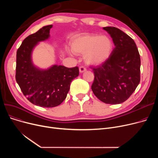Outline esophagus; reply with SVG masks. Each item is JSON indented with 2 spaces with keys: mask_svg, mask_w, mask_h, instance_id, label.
Segmentation results:
<instances>
[{
  "mask_svg": "<svg viewBox=\"0 0 158 158\" xmlns=\"http://www.w3.org/2000/svg\"><path fill=\"white\" fill-rule=\"evenodd\" d=\"M86 70V69L83 66H80V67H79V72H80V73H83Z\"/></svg>",
  "mask_w": 158,
  "mask_h": 158,
  "instance_id": "esophagus-1",
  "label": "esophagus"
}]
</instances>
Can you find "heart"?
I'll return each mask as SVG.
<instances>
[{"instance_id":"b5f03b06","label":"heart","mask_w":158,"mask_h":158,"mask_svg":"<svg viewBox=\"0 0 158 158\" xmlns=\"http://www.w3.org/2000/svg\"><path fill=\"white\" fill-rule=\"evenodd\" d=\"M71 47L74 54L84 55L85 61L88 64L98 65L110 57L114 44L107 36L84 33L72 39Z\"/></svg>"}]
</instances>
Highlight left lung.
<instances>
[{"mask_svg":"<svg viewBox=\"0 0 158 158\" xmlns=\"http://www.w3.org/2000/svg\"><path fill=\"white\" fill-rule=\"evenodd\" d=\"M103 29L111 36L115 45L110 57L101 65L93 68L94 95L106 104L125 102L140 81V56L129 36L114 27Z\"/></svg>","mask_w":158,"mask_h":158,"instance_id":"obj_1","label":"left lung"}]
</instances>
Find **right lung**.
I'll return each mask as SVG.
<instances>
[{
	"label": "right lung",
	"mask_w": 158,
	"mask_h": 158,
	"mask_svg": "<svg viewBox=\"0 0 158 158\" xmlns=\"http://www.w3.org/2000/svg\"><path fill=\"white\" fill-rule=\"evenodd\" d=\"M52 25L44 26L25 38L16 52L15 78L23 94L33 104L53 107L61 104L67 95L73 79L79 76V68L54 65L41 70L32 64L31 55L38 41L49 37Z\"/></svg>",
	"instance_id": "add662e5"
}]
</instances>
